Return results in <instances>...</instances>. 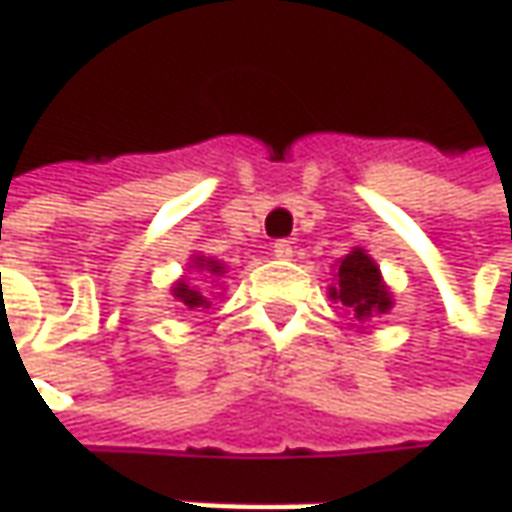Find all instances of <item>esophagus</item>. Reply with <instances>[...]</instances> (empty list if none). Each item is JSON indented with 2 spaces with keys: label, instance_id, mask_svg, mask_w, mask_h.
<instances>
[{
  "label": "esophagus",
  "instance_id": "1",
  "mask_svg": "<svg viewBox=\"0 0 512 512\" xmlns=\"http://www.w3.org/2000/svg\"><path fill=\"white\" fill-rule=\"evenodd\" d=\"M272 252L274 257H280V260H291V257H294V246H291V240H274Z\"/></svg>",
  "mask_w": 512,
  "mask_h": 512
}]
</instances>
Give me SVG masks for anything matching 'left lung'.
Returning a JSON list of instances; mask_svg holds the SVG:
<instances>
[{
  "instance_id": "1",
  "label": "left lung",
  "mask_w": 512,
  "mask_h": 512,
  "mask_svg": "<svg viewBox=\"0 0 512 512\" xmlns=\"http://www.w3.org/2000/svg\"><path fill=\"white\" fill-rule=\"evenodd\" d=\"M331 297L340 300L357 320H368L391 309V294L379 280L377 263L362 249H354L340 260L337 286H331Z\"/></svg>"
}]
</instances>
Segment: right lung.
<instances>
[{
  "instance_id": "obj_1",
  "label": "right lung",
  "mask_w": 512,
  "mask_h": 512,
  "mask_svg": "<svg viewBox=\"0 0 512 512\" xmlns=\"http://www.w3.org/2000/svg\"><path fill=\"white\" fill-rule=\"evenodd\" d=\"M195 269H203L206 274H223V266L218 260H203V257H195ZM175 297L184 303L186 309H201V306H209V300L203 297L201 291L192 289V286H186V283H178L175 286Z\"/></svg>"
}]
</instances>
